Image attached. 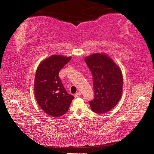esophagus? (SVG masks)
I'll return each instance as SVG.
<instances>
[{
  "mask_svg": "<svg viewBox=\"0 0 154 154\" xmlns=\"http://www.w3.org/2000/svg\"><path fill=\"white\" fill-rule=\"evenodd\" d=\"M81 95V93H80V92H77V93H76L75 95H74V97H75V98H77V97H80Z\"/></svg>",
  "mask_w": 154,
  "mask_h": 154,
  "instance_id": "34e87169",
  "label": "esophagus"
}]
</instances>
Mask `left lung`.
Returning <instances> with one entry per match:
<instances>
[{
    "mask_svg": "<svg viewBox=\"0 0 154 154\" xmlns=\"http://www.w3.org/2000/svg\"><path fill=\"white\" fill-rule=\"evenodd\" d=\"M91 72L94 98L89 101L96 113L109 111L120 100L122 94L123 77L120 69L105 54H94L85 58Z\"/></svg>",
    "mask_w": 154,
    "mask_h": 154,
    "instance_id": "obj_1",
    "label": "left lung"
}]
</instances>
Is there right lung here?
<instances>
[{
  "instance_id": "1",
  "label": "right lung",
  "mask_w": 154,
  "mask_h": 154,
  "mask_svg": "<svg viewBox=\"0 0 154 154\" xmlns=\"http://www.w3.org/2000/svg\"><path fill=\"white\" fill-rule=\"evenodd\" d=\"M71 57L52 56L37 68L34 80V95L38 105L47 115L61 116L65 114L74 98L67 93L59 77V72Z\"/></svg>"
}]
</instances>
